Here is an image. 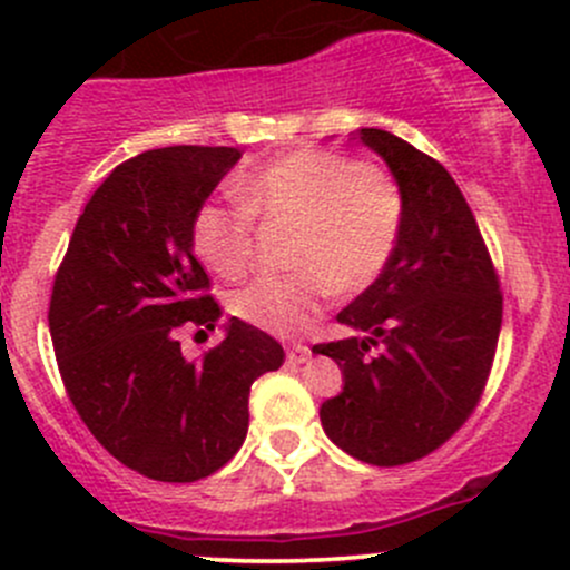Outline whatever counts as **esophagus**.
Masks as SVG:
<instances>
[{
	"instance_id": "1",
	"label": "esophagus",
	"mask_w": 570,
	"mask_h": 570,
	"mask_svg": "<svg viewBox=\"0 0 570 570\" xmlns=\"http://www.w3.org/2000/svg\"><path fill=\"white\" fill-rule=\"evenodd\" d=\"M308 358H312V350H308L306 344H289V347H286V361H289V364H306Z\"/></svg>"
}]
</instances>
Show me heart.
<instances>
[{"instance_id": "1", "label": "heart", "mask_w": 570, "mask_h": 570, "mask_svg": "<svg viewBox=\"0 0 570 570\" xmlns=\"http://www.w3.org/2000/svg\"><path fill=\"white\" fill-rule=\"evenodd\" d=\"M239 209L204 204L193 220L195 256L220 278H237L250 262L253 223H295L289 275H262L228 301L234 317L295 336L333 292L355 295L381 278L400 243L405 200L383 170L331 151H292L243 176Z\"/></svg>"}]
</instances>
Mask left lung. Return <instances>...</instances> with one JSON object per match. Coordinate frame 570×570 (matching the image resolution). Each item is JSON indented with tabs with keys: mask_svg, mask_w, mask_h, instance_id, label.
I'll return each instance as SVG.
<instances>
[{
	"mask_svg": "<svg viewBox=\"0 0 570 570\" xmlns=\"http://www.w3.org/2000/svg\"><path fill=\"white\" fill-rule=\"evenodd\" d=\"M355 140L386 163L405 200L400 243L381 278L336 314L353 336L317 344L342 370L322 402L327 439L372 465H400L444 444L485 386L502 295L474 215L444 165L383 129Z\"/></svg>",
	"mask_w": 570,
	"mask_h": 570,
	"instance_id": "left-lung-1",
	"label": "left lung"
}]
</instances>
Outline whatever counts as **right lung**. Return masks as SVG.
I'll return each mask as SVG.
<instances>
[{
	"label": "right lung",
	"instance_id": "1",
	"mask_svg": "<svg viewBox=\"0 0 570 570\" xmlns=\"http://www.w3.org/2000/svg\"><path fill=\"white\" fill-rule=\"evenodd\" d=\"M239 148L174 146L118 165L79 215L51 289L62 383L101 446L137 474L195 482L237 455L258 375L284 347L232 317L204 358L184 325L215 331L220 306L193 253V220Z\"/></svg>",
	"mask_w": 570,
	"mask_h": 570
}]
</instances>
